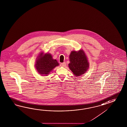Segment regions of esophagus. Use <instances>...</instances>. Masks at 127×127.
Listing matches in <instances>:
<instances>
[{
    "mask_svg": "<svg viewBox=\"0 0 127 127\" xmlns=\"http://www.w3.org/2000/svg\"><path fill=\"white\" fill-rule=\"evenodd\" d=\"M66 66V63L65 62H63L61 64V66H62V67H65Z\"/></svg>",
    "mask_w": 127,
    "mask_h": 127,
    "instance_id": "esophagus-1",
    "label": "esophagus"
}]
</instances>
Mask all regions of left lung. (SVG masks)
I'll use <instances>...</instances> for the list:
<instances>
[{
	"instance_id": "obj_1",
	"label": "left lung",
	"mask_w": 127,
	"mask_h": 127,
	"mask_svg": "<svg viewBox=\"0 0 127 127\" xmlns=\"http://www.w3.org/2000/svg\"><path fill=\"white\" fill-rule=\"evenodd\" d=\"M69 67L76 77L80 76L86 73L89 68V63L83 50L72 51L70 56Z\"/></svg>"
}]
</instances>
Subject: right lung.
<instances>
[{
	"label": "right lung",
	"instance_id": "add662e5",
	"mask_svg": "<svg viewBox=\"0 0 127 127\" xmlns=\"http://www.w3.org/2000/svg\"><path fill=\"white\" fill-rule=\"evenodd\" d=\"M59 65L57 61L53 59L50 54L46 53L43 55V53L41 52L36 61L35 67L40 74L47 76L54 68Z\"/></svg>",
	"mask_w": 127,
	"mask_h": 127
}]
</instances>
